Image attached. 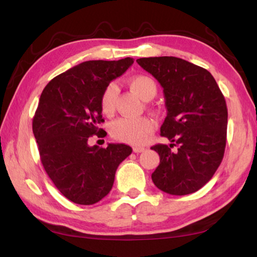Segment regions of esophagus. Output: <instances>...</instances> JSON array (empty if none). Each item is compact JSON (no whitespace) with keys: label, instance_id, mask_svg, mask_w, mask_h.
I'll return each instance as SVG.
<instances>
[{"label":"esophagus","instance_id":"esophagus-1","mask_svg":"<svg viewBox=\"0 0 257 257\" xmlns=\"http://www.w3.org/2000/svg\"><path fill=\"white\" fill-rule=\"evenodd\" d=\"M146 149L145 147H141V146H134L133 147V151L135 153H142V152H144Z\"/></svg>","mask_w":257,"mask_h":257}]
</instances>
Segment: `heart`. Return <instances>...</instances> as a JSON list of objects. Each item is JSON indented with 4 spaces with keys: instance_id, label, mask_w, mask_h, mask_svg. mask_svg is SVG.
<instances>
[{
    "instance_id": "b5f03b06",
    "label": "heart",
    "mask_w": 257,
    "mask_h": 257,
    "mask_svg": "<svg viewBox=\"0 0 257 257\" xmlns=\"http://www.w3.org/2000/svg\"><path fill=\"white\" fill-rule=\"evenodd\" d=\"M129 88L144 101H150L158 93L156 82L151 77L138 75L128 80ZM118 86L110 82L103 89L99 98V105L104 114L110 115L115 108L116 97H118ZM154 129V122L151 118H120L111 127L112 136L116 141L128 143V144L139 145L146 142Z\"/></svg>"
}]
</instances>
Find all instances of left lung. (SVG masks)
I'll use <instances>...</instances> for the list:
<instances>
[{
	"instance_id": "left-lung-1",
	"label": "left lung",
	"mask_w": 257,
	"mask_h": 257,
	"mask_svg": "<svg viewBox=\"0 0 257 257\" xmlns=\"http://www.w3.org/2000/svg\"><path fill=\"white\" fill-rule=\"evenodd\" d=\"M137 63L163 87L168 114L161 136L170 146H152L160 164L152 173L164 193L188 195L211 180L222 162L228 108L222 92L206 69L175 56L141 58ZM177 146L178 149H171Z\"/></svg>"
}]
</instances>
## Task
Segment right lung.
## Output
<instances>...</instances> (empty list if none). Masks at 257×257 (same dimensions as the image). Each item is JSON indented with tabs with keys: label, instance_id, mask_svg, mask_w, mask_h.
Returning a JSON list of instances; mask_svg holds the SVG:
<instances>
[{
	"label": "right lung",
	"instance_id": "add662e5",
	"mask_svg": "<svg viewBox=\"0 0 257 257\" xmlns=\"http://www.w3.org/2000/svg\"><path fill=\"white\" fill-rule=\"evenodd\" d=\"M134 63L86 61L54 77L43 89L33 118L41 161L47 176L64 197L92 205L110 193L119 164L132 147L108 144L89 146L92 136H103L99 98L106 85Z\"/></svg>",
	"mask_w": 257,
	"mask_h": 257
}]
</instances>
